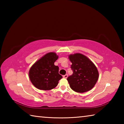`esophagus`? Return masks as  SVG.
<instances>
[{"mask_svg":"<svg viewBox=\"0 0 124 124\" xmlns=\"http://www.w3.org/2000/svg\"><path fill=\"white\" fill-rule=\"evenodd\" d=\"M63 77L64 78H67V77H68V74H65L64 75H63Z\"/></svg>","mask_w":124,"mask_h":124,"instance_id":"34e87169","label":"esophagus"}]
</instances>
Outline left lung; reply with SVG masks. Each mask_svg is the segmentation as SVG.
Wrapping results in <instances>:
<instances>
[{
  "label": "left lung",
  "instance_id": "1",
  "mask_svg": "<svg viewBox=\"0 0 124 124\" xmlns=\"http://www.w3.org/2000/svg\"><path fill=\"white\" fill-rule=\"evenodd\" d=\"M69 58L72 63L73 74L67 78L73 91L79 93L87 92L94 87L99 74L97 68L91 60L81 54H70Z\"/></svg>",
  "mask_w": 124,
  "mask_h": 124
}]
</instances>
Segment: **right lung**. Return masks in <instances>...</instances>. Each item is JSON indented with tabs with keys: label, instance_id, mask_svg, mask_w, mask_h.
<instances>
[{
	"label": "right lung",
	"instance_id": "1",
	"mask_svg": "<svg viewBox=\"0 0 124 124\" xmlns=\"http://www.w3.org/2000/svg\"><path fill=\"white\" fill-rule=\"evenodd\" d=\"M58 56L49 52L37 61L31 67L29 77L31 82L39 90H50L56 87L62 76L58 73L59 68L54 64Z\"/></svg>",
	"mask_w": 124,
	"mask_h": 124
}]
</instances>
